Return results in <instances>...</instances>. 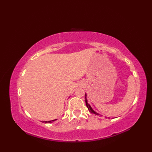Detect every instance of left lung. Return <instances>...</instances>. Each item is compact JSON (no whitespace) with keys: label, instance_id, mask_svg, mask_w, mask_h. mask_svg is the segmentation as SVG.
<instances>
[{"label":"left lung","instance_id":"1","mask_svg":"<svg viewBox=\"0 0 152 152\" xmlns=\"http://www.w3.org/2000/svg\"><path fill=\"white\" fill-rule=\"evenodd\" d=\"M87 95L86 94V95H85V98H86V106H87V107H88V110H89V111L90 112H91V113H93V114H96V115H100V114H99L98 113H96V112H95L94 110H93V108H91V106H90V104H89V103L88 102V100H87Z\"/></svg>","mask_w":152,"mask_h":152}]
</instances>
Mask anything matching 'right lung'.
I'll list each match as a JSON object with an SVG mask.
<instances>
[{"mask_svg": "<svg viewBox=\"0 0 152 152\" xmlns=\"http://www.w3.org/2000/svg\"><path fill=\"white\" fill-rule=\"evenodd\" d=\"M56 120H57V119H53V120H51V121H43L44 123H45V124H47V123H52L53 121H56Z\"/></svg>", "mask_w": 152, "mask_h": 152, "instance_id": "add662e5", "label": "right lung"}]
</instances>
